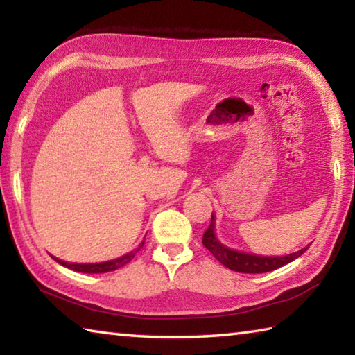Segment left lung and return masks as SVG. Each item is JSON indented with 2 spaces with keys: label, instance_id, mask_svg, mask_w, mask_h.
Masks as SVG:
<instances>
[{
  "label": "left lung",
  "instance_id": "8db88e82",
  "mask_svg": "<svg viewBox=\"0 0 355 355\" xmlns=\"http://www.w3.org/2000/svg\"><path fill=\"white\" fill-rule=\"evenodd\" d=\"M202 243L209 252H211L216 260L220 261L225 268L232 269V271L244 272V274H261V272L275 271V269H279L280 266H285V264L296 260L297 257H300L305 250H307V248L300 249L286 257H260V255L244 254V252L228 249L224 244L219 243V239L214 235L213 214H211V224H209L205 233H203Z\"/></svg>",
  "mask_w": 355,
  "mask_h": 355
}]
</instances>
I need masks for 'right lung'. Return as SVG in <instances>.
I'll return each mask as SVG.
<instances>
[{"label": "right lung", "instance_id": "add662e5", "mask_svg": "<svg viewBox=\"0 0 355 355\" xmlns=\"http://www.w3.org/2000/svg\"><path fill=\"white\" fill-rule=\"evenodd\" d=\"M144 245V241L139 244V248H136L133 252H130V254L120 257V258H116V260H111V261H105V263H94V264H78V263H67V261H62V260H58V258H55V260L62 264V266L69 268V269H73V271L76 272H87V274H101V272H110V271H116V269L125 266V264L130 263L131 260H133L135 255L137 254V250H139Z\"/></svg>", "mask_w": 355, "mask_h": 355}]
</instances>
